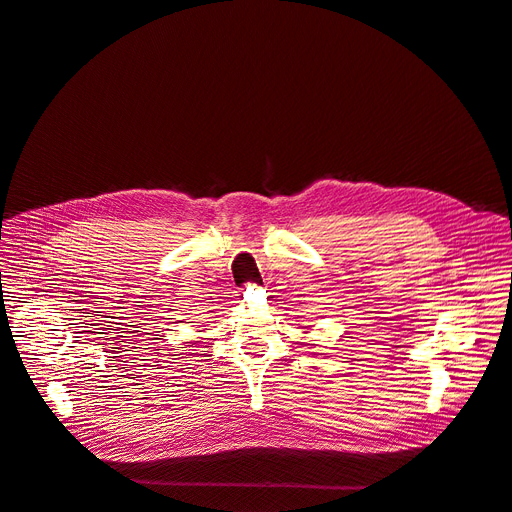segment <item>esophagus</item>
<instances>
[{"label": "esophagus", "mask_w": 512, "mask_h": 512, "mask_svg": "<svg viewBox=\"0 0 512 512\" xmlns=\"http://www.w3.org/2000/svg\"><path fill=\"white\" fill-rule=\"evenodd\" d=\"M255 291H259L257 289V285H247V291H245V297H249L251 293H255Z\"/></svg>", "instance_id": "obj_1"}]
</instances>
